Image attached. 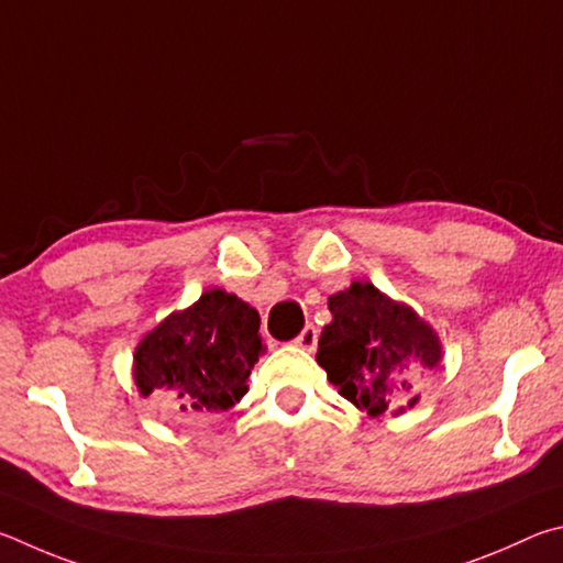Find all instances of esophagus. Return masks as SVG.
Returning <instances> with one entry per match:
<instances>
[{"mask_svg":"<svg viewBox=\"0 0 563 563\" xmlns=\"http://www.w3.org/2000/svg\"><path fill=\"white\" fill-rule=\"evenodd\" d=\"M317 341H319V331H317V327H311L309 323V327H303V331L299 333L294 343H297V346L303 351H313L317 349Z\"/></svg>","mask_w":563,"mask_h":563,"instance_id":"1","label":"esophagus"}]
</instances>
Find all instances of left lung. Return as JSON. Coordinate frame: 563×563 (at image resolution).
Returning <instances> with one entry per match:
<instances>
[{
    "label": "left lung",
    "mask_w": 563,
    "mask_h": 563,
    "mask_svg": "<svg viewBox=\"0 0 563 563\" xmlns=\"http://www.w3.org/2000/svg\"><path fill=\"white\" fill-rule=\"evenodd\" d=\"M329 311L331 323L321 331L317 363L339 396L371 418L416 408V378L442 361L438 331L408 303L363 279L331 294Z\"/></svg>",
    "instance_id": "8db88e82"
}]
</instances>
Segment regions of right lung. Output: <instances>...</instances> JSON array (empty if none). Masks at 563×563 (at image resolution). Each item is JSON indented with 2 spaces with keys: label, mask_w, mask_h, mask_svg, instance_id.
I'll list each match as a JSON object with an SVG mask.
<instances>
[{
  "label": "right lung",
  "mask_w": 563,
  "mask_h": 563,
  "mask_svg": "<svg viewBox=\"0 0 563 563\" xmlns=\"http://www.w3.org/2000/svg\"><path fill=\"white\" fill-rule=\"evenodd\" d=\"M264 351L260 311L214 287L137 341L133 380L143 398L167 400L177 418L212 416L244 398Z\"/></svg>",
  "instance_id": "right-lung-1"
}]
</instances>
